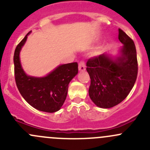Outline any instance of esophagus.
Instances as JSON below:
<instances>
[{
    "mask_svg": "<svg viewBox=\"0 0 150 150\" xmlns=\"http://www.w3.org/2000/svg\"><path fill=\"white\" fill-rule=\"evenodd\" d=\"M78 69L81 72H83V71L86 70V64L83 61L80 62L79 64H78Z\"/></svg>",
    "mask_w": 150,
    "mask_h": 150,
    "instance_id": "34e87169",
    "label": "esophagus"
}]
</instances>
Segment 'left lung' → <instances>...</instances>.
<instances>
[{"mask_svg":"<svg viewBox=\"0 0 150 150\" xmlns=\"http://www.w3.org/2000/svg\"><path fill=\"white\" fill-rule=\"evenodd\" d=\"M118 31V39L123 45L119 56L113 57L105 52L89 59L86 63V70L91 78L89 96L101 108H111L122 102L133 88L137 78L135 44L121 29Z\"/></svg>","mask_w":150,"mask_h":150,"instance_id":"8db88e82","label":"left lung"}]
</instances>
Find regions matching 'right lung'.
I'll return each mask as SVG.
<instances>
[{
  "mask_svg": "<svg viewBox=\"0 0 150 150\" xmlns=\"http://www.w3.org/2000/svg\"><path fill=\"white\" fill-rule=\"evenodd\" d=\"M29 32L17 45L13 56L16 86L22 97L29 104L46 112H55L61 109L67 94L68 86L78 75L77 62L61 64L44 77L28 75L20 62V51L26 43Z\"/></svg>",
  "mask_w": 150,
  "mask_h": 150,
  "instance_id": "obj_1",
  "label": "right lung"
}]
</instances>
